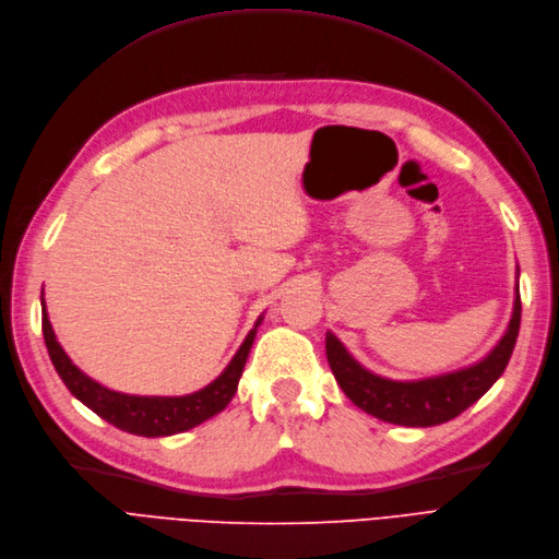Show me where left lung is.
Returning a JSON list of instances; mask_svg holds the SVG:
<instances>
[{
    "label": "left lung",
    "instance_id": "obj_1",
    "mask_svg": "<svg viewBox=\"0 0 559 559\" xmlns=\"http://www.w3.org/2000/svg\"><path fill=\"white\" fill-rule=\"evenodd\" d=\"M519 275L516 267V292H513L516 296H513V311L502 340L479 362L456 371L415 378V381H394L362 367L328 330L325 355L340 388L357 408L399 427H436V424L454 419L493 388L507 369L521 328Z\"/></svg>",
    "mask_w": 559,
    "mask_h": 559
}]
</instances>
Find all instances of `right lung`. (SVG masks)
Masks as SVG:
<instances>
[{
	"label": "right lung",
	"mask_w": 559,
	"mask_h": 559,
	"mask_svg": "<svg viewBox=\"0 0 559 559\" xmlns=\"http://www.w3.org/2000/svg\"><path fill=\"white\" fill-rule=\"evenodd\" d=\"M40 307H43V337H46L50 360L57 373L61 376L63 385L69 388L71 394L80 399L86 408H92L105 421L115 424V427L121 431L144 436V438H163V436L183 433L225 411L238 390L245 362H248L250 348L257 337V328L263 321V314H261L254 328L248 332V337H245V342L236 350V355L231 357V362L206 388L183 396H140V394L109 390L98 381H94L92 376H86L78 365H73L71 357L66 355V350L57 342V334L48 319L46 300H43V292H40Z\"/></svg>",
	"instance_id": "add662e5"
}]
</instances>
